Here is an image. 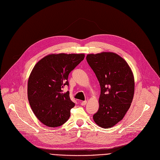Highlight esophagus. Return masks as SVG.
Listing matches in <instances>:
<instances>
[{"mask_svg": "<svg viewBox=\"0 0 160 160\" xmlns=\"http://www.w3.org/2000/svg\"><path fill=\"white\" fill-rule=\"evenodd\" d=\"M87 101H82L81 102V104L82 106H84V105H85V104H87Z\"/></svg>", "mask_w": 160, "mask_h": 160, "instance_id": "obj_1", "label": "esophagus"}]
</instances>
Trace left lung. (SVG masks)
I'll return each mask as SVG.
<instances>
[{
  "mask_svg": "<svg viewBox=\"0 0 160 160\" xmlns=\"http://www.w3.org/2000/svg\"><path fill=\"white\" fill-rule=\"evenodd\" d=\"M86 59L101 86L99 108L93 120L101 128H112L122 120L132 102V71L122 57L113 52L87 54Z\"/></svg>",
  "mask_w": 160,
  "mask_h": 160,
  "instance_id": "8db88e82",
  "label": "left lung"
}]
</instances>
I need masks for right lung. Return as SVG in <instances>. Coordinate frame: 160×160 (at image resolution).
<instances>
[{
    "label": "right lung",
    "instance_id": "obj_1",
    "mask_svg": "<svg viewBox=\"0 0 160 160\" xmlns=\"http://www.w3.org/2000/svg\"><path fill=\"white\" fill-rule=\"evenodd\" d=\"M84 53H52L34 65L28 81V98L37 118L48 127L67 122L75 106L69 92H63L70 72L84 59Z\"/></svg>",
    "mask_w": 160,
    "mask_h": 160
}]
</instances>
